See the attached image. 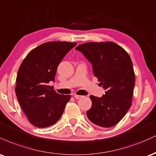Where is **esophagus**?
I'll use <instances>...</instances> for the list:
<instances>
[{
    "label": "esophagus",
    "instance_id": "esophagus-1",
    "mask_svg": "<svg viewBox=\"0 0 156 156\" xmlns=\"http://www.w3.org/2000/svg\"><path fill=\"white\" fill-rule=\"evenodd\" d=\"M74 98H76V99H80L81 98H83V96L81 95H78V94H74Z\"/></svg>",
    "mask_w": 156,
    "mask_h": 156
}]
</instances>
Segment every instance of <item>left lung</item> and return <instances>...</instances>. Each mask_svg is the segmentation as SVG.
Instances as JSON below:
<instances>
[{
  "label": "left lung",
  "instance_id": "obj_1",
  "mask_svg": "<svg viewBox=\"0 0 156 156\" xmlns=\"http://www.w3.org/2000/svg\"><path fill=\"white\" fill-rule=\"evenodd\" d=\"M92 64L93 73L105 90L101 98L90 96L88 119L103 128L117 125L131 105L135 85L133 63L128 53L112 42H87L77 46Z\"/></svg>",
  "mask_w": 156,
  "mask_h": 156
}]
</instances>
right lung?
<instances>
[{"label":"right lung","instance_id":"1","mask_svg":"<svg viewBox=\"0 0 156 156\" xmlns=\"http://www.w3.org/2000/svg\"><path fill=\"white\" fill-rule=\"evenodd\" d=\"M75 42H49L30 52L17 73L15 92L28 120L37 128L54 125L62 117L70 95L56 93L48 85L54 81L57 67Z\"/></svg>","mask_w":156,"mask_h":156}]
</instances>
